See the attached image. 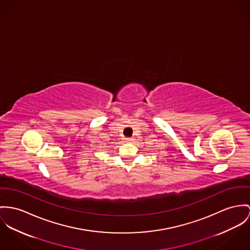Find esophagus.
<instances>
[{"instance_id": "34e87169", "label": "esophagus", "mask_w": 250, "mask_h": 250, "mask_svg": "<svg viewBox=\"0 0 250 250\" xmlns=\"http://www.w3.org/2000/svg\"><path fill=\"white\" fill-rule=\"evenodd\" d=\"M125 141L130 143V142H132V141H133V138H126V139H125Z\"/></svg>"}]
</instances>
